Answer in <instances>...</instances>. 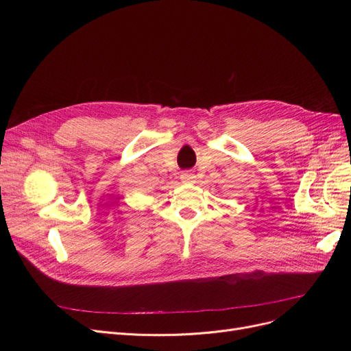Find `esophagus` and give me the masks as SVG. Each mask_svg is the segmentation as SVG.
Returning a JSON list of instances; mask_svg holds the SVG:
<instances>
[{
  "instance_id": "34e87169",
  "label": "esophagus",
  "mask_w": 351,
  "mask_h": 351,
  "mask_svg": "<svg viewBox=\"0 0 351 351\" xmlns=\"http://www.w3.org/2000/svg\"><path fill=\"white\" fill-rule=\"evenodd\" d=\"M180 180H182L183 183H195V182H196V176H195L192 172L186 171V172H183V173L180 175Z\"/></svg>"
}]
</instances>
